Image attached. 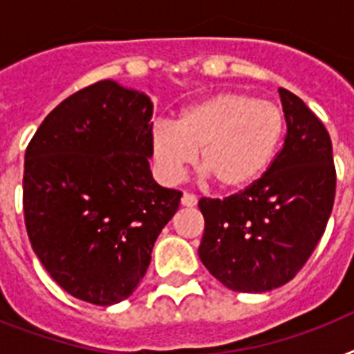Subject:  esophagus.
Here are the masks:
<instances>
[{
    "instance_id": "esophagus-1",
    "label": "esophagus",
    "mask_w": 354,
    "mask_h": 354,
    "mask_svg": "<svg viewBox=\"0 0 354 354\" xmlns=\"http://www.w3.org/2000/svg\"><path fill=\"white\" fill-rule=\"evenodd\" d=\"M196 202H198V200H196V196H194V194H191V193L182 194V205H185V207H194V205H196Z\"/></svg>"
}]
</instances>
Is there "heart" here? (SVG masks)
<instances>
[{"label": "heart", "mask_w": 354, "mask_h": 354, "mask_svg": "<svg viewBox=\"0 0 354 354\" xmlns=\"http://www.w3.org/2000/svg\"><path fill=\"white\" fill-rule=\"evenodd\" d=\"M283 113L255 97L224 91L183 108L150 133L154 165L165 182H178L198 152V169L221 191H241L263 176L283 136Z\"/></svg>", "instance_id": "heart-1"}]
</instances>
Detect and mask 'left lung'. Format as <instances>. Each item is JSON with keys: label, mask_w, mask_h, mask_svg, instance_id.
<instances>
[{"label": "left lung", "mask_w": 354, "mask_h": 354, "mask_svg": "<svg viewBox=\"0 0 354 354\" xmlns=\"http://www.w3.org/2000/svg\"><path fill=\"white\" fill-rule=\"evenodd\" d=\"M286 136L263 176L227 198H200L198 255L235 292H268L305 266L324 235L336 193L329 132L292 91L279 88Z\"/></svg>", "instance_id": "obj_1"}]
</instances>
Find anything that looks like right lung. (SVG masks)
Returning a JSON list of instances; mask_svg holds the SVG:
<instances>
[{"label":"right lung","mask_w":354,"mask_h":354,"mask_svg":"<svg viewBox=\"0 0 354 354\" xmlns=\"http://www.w3.org/2000/svg\"><path fill=\"white\" fill-rule=\"evenodd\" d=\"M152 102L101 80L62 101L25 150L32 250L64 290L93 305L127 299L182 193L150 172Z\"/></svg>","instance_id":"1"}]
</instances>
